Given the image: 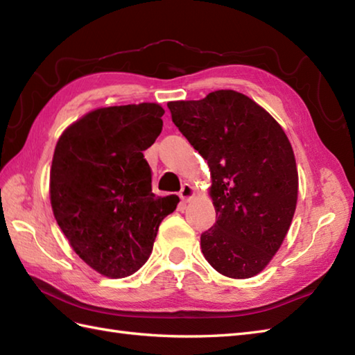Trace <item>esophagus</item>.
Listing matches in <instances>:
<instances>
[{
    "mask_svg": "<svg viewBox=\"0 0 355 355\" xmlns=\"http://www.w3.org/2000/svg\"><path fill=\"white\" fill-rule=\"evenodd\" d=\"M193 195H195L193 187L189 183H184L182 186V191H180V198H182L183 201H187V200H191Z\"/></svg>",
    "mask_w": 355,
    "mask_h": 355,
    "instance_id": "obj_1",
    "label": "esophagus"
}]
</instances>
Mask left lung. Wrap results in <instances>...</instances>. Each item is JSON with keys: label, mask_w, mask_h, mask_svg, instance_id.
Listing matches in <instances>:
<instances>
[{"label": "left lung", "mask_w": 355, "mask_h": 355, "mask_svg": "<svg viewBox=\"0 0 355 355\" xmlns=\"http://www.w3.org/2000/svg\"><path fill=\"white\" fill-rule=\"evenodd\" d=\"M168 108L212 177L218 220L201 235L202 254L224 276H256L279 250L296 210L299 177L288 137L266 110L233 89Z\"/></svg>", "instance_id": "obj_1"}]
</instances>
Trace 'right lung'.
Returning a JSON list of instances; mask_svg holds the SVG:
<instances>
[{"label": "right lung", "mask_w": 355, "mask_h": 355, "mask_svg": "<svg viewBox=\"0 0 355 355\" xmlns=\"http://www.w3.org/2000/svg\"><path fill=\"white\" fill-rule=\"evenodd\" d=\"M158 103L99 108L59 137L50 169L53 215L73 250L107 277L135 273L149 258L177 195L155 197L143 157L160 135Z\"/></svg>", "instance_id": "add662e5"}]
</instances>
